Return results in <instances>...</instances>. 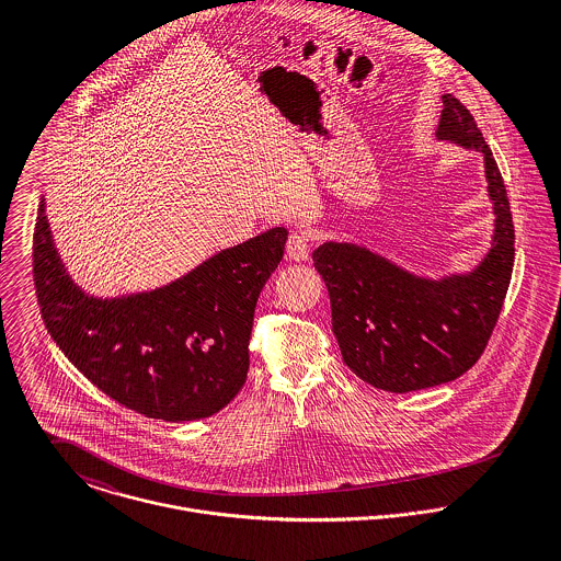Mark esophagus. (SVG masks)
I'll list each match as a JSON object with an SVG mask.
<instances>
[{"mask_svg": "<svg viewBox=\"0 0 561 561\" xmlns=\"http://www.w3.org/2000/svg\"><path fill=\"white\" fill-rule=\"evenodd\" d=\"M311 252V240L302 231H294L287 240V256L291 261H307Z\"/></svg>", "mask_w": 561, "mask_h": 561, "instance_id": "1", "label": "esophagus"}]
</instances>
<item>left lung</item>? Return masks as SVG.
<instances>
[{
	"label": "left lung",
	"mask_w": 561,
	"mask_h": 561,
	"mask_svg": "<svg viewBox=\"0 0 561 561\" xmlns=\"http://www.w3.org/2000/svg\"><path fill=\"white\" fill-rule=\"evenodd\" d=\"M436 138L483 156L494 236L473 272L423 278L347 241H325L313 252L343 363L367 385L391 393L451 382L480 360L514 267V225L503 176L473 114L454 94H443Z\"/></svg>",
	"instance_id": "left-lung-1"
}]
</instances>
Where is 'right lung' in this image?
I'll list each match as a JSON object with an SVG mask.
<instances>
[{
	"label": "right lung",
	"instance_id": "obj_1",
	"mask_svg": "<svg viewBox=\"0 0 561 561\" xmlns=\"http://www.w3.org/2000/svg\"><path fill=\"white\" fill-rule=\"evenodd\" d=\"M285 241L287 229L276 227L165 287L94 298L60 261L43 198L32 245L41 316L65 356L112 400L149 419H205L245 382L254 307Z\"/></svg>",
	"mask_w": 561,
	"mask_h": 561
}]
</instances>
